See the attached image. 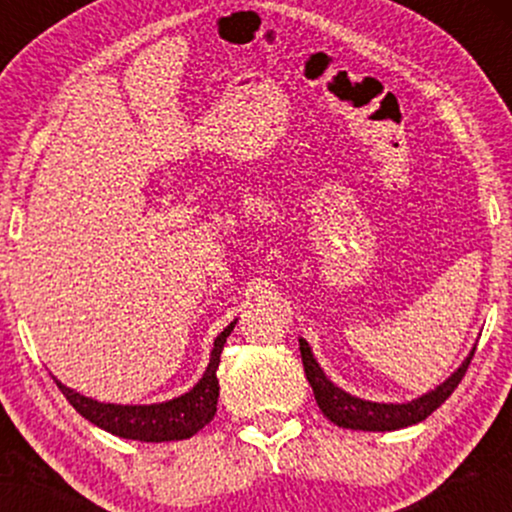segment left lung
Instances as JSON below:
<instances>
[{"label": "left lung", "instance_id": "8db88e82", "mask_svg": "<svg viewBox=\"0 0 512 512\" xmlns=\"http://www.w3.org/2000/svg\"><path fill=\"white\" fill-rule=\"evenodd\" d=\"M301 344V358L305 368V378H308L310 387H313V395L317 399V407L322 414L332 421V424L351 428V431H397V428H407L419 424V421L428 419V416L436 411L440 404L448 399L455 387L460 385V380L467 373L469 361H472L474 349L464 356V361L452 370L443 383L428 390L426 395L411 399V402H368V399L354 397L349 392L342 390L332 383L325 375V370L320 368V363L315 361L313 349L305 339H298Z\"/></svg>", "mask_w": 512, "mask_h": 512}]
</instances>
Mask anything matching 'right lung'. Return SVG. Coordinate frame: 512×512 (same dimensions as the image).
<instances>
[{"label": "right lung", "instance_id": "1", "mask_svg": "<svg viewBox=\"0 0 512 512\" xmlns=\"http://www.w3.org/2000/svg\"><path fill=\"white\" fill-rule=\"evenodd\" d=\"M238 320L223 330L214 339V349L209 354V366L197 380L195 387L166 402L156 404H110L98 402V399L81 395L72 387L60 385L62 395L69 399V404L79 411L84 419L91 421L93 426L113 433L117 438L142 440V443H168V440H185L192 438L197 431L214 419L216 402H219V378L216 370L221 363V351L226 344L228 334L233 332Z\"/></svg>", "mask_w": 512, "mask_h": 512}]
</instances>
